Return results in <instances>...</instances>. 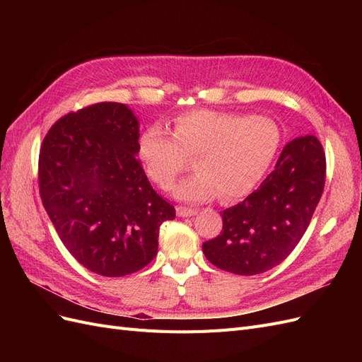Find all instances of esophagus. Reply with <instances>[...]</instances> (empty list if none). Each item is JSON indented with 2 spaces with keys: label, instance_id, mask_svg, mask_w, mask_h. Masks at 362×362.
Here are the masks:
<instances>
[{
  "label": "esophagus",
  "instance_id": "1",
  "mask_svg": "<svg viewBox=\"0 0 362 362\" xmlns=\"http://www.w3.org/2000/svg\"><path fill=\"white\" fill-rule=\"evenodd\" d=\"M196 213H198V210L196 208H192V206H177V214L180 217H190V216H194Z\"/></svg>",
  "mask_w": 362,
  "mask_h": 362
}]
</instances>
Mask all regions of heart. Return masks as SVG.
I'll use <instances>...</instances> for the list:
<instances>
[{"label": "heart", "instance_id": "obj_1", "mask_svg": "<svg viewBox=\"0 0 362 362\" xmlns=\"http://www.w3.org/2000/svg\"><path fill=\"white\" fill-rule=\"evenodd\" d=\"M282 144L279 125L269 116L190 110L173 122V136L149 127L139 140L148 177L168 189L194 157L196 172L175 185L173 194L190 202L221 194L234 201L249 194L266 177Z\"/></svg>", "mask_w": 362, "mask_h": 362}]
</instances>
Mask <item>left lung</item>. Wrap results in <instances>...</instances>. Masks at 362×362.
Returning <instances> with one entry per match:
<instances>
[{
	"label": "left lung",
	"instance_id": "1",
	"mask_svg": "<svg viewBox=\"0 0 362 362\" xmlns=\"http://www.w3.org/2000/svg\"><path fill=\"white\" fill-rule=\"evenodd\" d=\"M325 180L326 157L317 137L291 140L259 187L221 213V234L202 245L206 259L243 276L281 264L308 228Z\"/></svg>",
	"mask_w": 362,
	"mask_h": 362
}]
</instances>
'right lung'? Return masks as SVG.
Instances as JSON below:
<instances>
[{
	"mask_svg": "<svg viewBox=\"0 0 362 362\" xmlns=\"http://www.w3.org/2000/svg\"><path fill=\"white\" fill-rule=\"evenodd\" d=\"M139 136L127 105L98 103L60 117L40 146L42 204L69 254L101 276L148 266L175 218L136 158Z\"/></svg>",
	"mask_w": 362,
	"mask_h": 362,
	"instance_id": "1",
	"label": "right lung"
}]
</instances>
